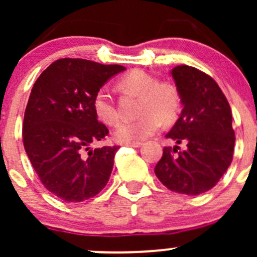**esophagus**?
<instances>
[{"label": "esophagus", "instance_id": "esophagus-1", "mask_svg": "<svg viewBox=\"0 0 257 257\" xmlns=\"http://www.w3.org/2000/svg\"><path fill=\"white\" fill-rule=\"evenodd\" d=\"M125 145L126 147H132V148H139V147H142V143H128Z\"/></svg>", "mask_w": 257, "mask_h": 257}]
</instances>
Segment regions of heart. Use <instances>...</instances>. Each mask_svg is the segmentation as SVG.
<instances>
[{
  "mask_svg": "<svg viewBox=\"0 0 257 257\" xmlns=\"http://www.w3.org/2000/svg\"><path fill=\"white\" fill-rule=\"evenodd\" d=\"M119 88L139 97L136 120L123 121L114 131V138L120 143H139L154 134L160 121L169 124L177 119L180 110V95L177 88L168 83H159L155 77L142 69H134L119 80ZM93 110L107 125L119 120V113L107 88H100L93 97Z\"/></svg>",
  "mask_w": 257,
  "mask_h": 257,
  "instance_id": "heart-1",
  "label": "heart"
}]
</instances>
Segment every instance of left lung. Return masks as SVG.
I'll use <instances>...</instances> for the list:
<instances>
[{
  "mask_svg": "<svg viewBox=\"0 0 257 257\" xmlns=\"http://www.w3.org/2000/svg\"><path fill=\"white\" fill-rule=\"evenodd\" d=\"M183 104L180 116L167 138L178 145L165 147L155 175L169 190L199 195L214 188L230 167L235 133L229 102L217 83L190 66L170 72Z\"/></svg>",
  "mask_w": 257,
  "mask_h": 257,
  "instance_id": "left-lung-1",
  "label": "left lung"
}]
</instances>
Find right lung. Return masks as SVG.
Returning <instances> with one entry per match:
<instances>
[{
	"label": "right lung",
	"instance_id": "1",
	"mask_svg": "<svg viewBox=\"0 0 257 257\" xmlns=\"http://www.w3.org/2000/svg\"><path fill=\"white\" fill-rule=\"evenodd\" d=\"M119 64L80 58L53 62L36 80L23 118V145L48 191L67 203L93 198L107 185L119 147L92 149L108 136L93 110V97Z\"/></svg>",
	"mask_w": 257,
	"mask_h": 257
}]
</instances>
